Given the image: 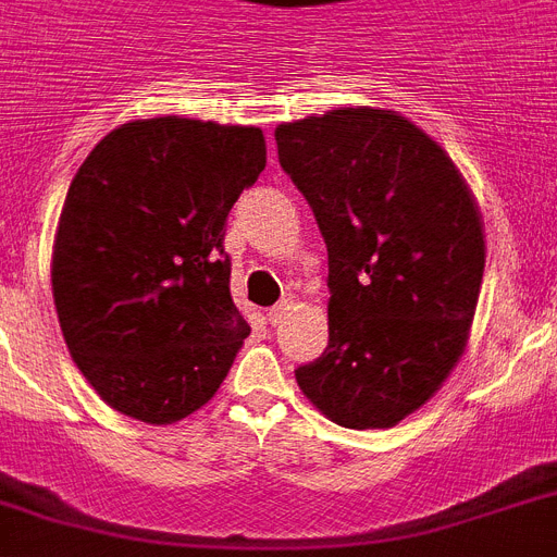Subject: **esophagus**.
Instances as JSON below:
<instances>
[{
  "label": "esophagus",
  "instance_id": "esophagus-1",
  "mask_svg": "<svg viewBox=\"0 0 557 557\" xmlns=\"http://www.w3.org/2000/svg\"><path fill=\"white\" fill-rule=\"evenodd\" d=\"M289 310H293V301H289V298L278 301V305L270 310V324H273V327H278V324H282V321L289 315Z\"/></svg>",
  "mask_w": 557,
  "mask_h": 557
}]
</instances>
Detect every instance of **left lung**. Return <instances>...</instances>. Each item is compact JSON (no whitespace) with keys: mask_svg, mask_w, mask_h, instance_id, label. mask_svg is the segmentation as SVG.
<instances>
[{"mask_svg":"<svg viewBox=\"0 0 557 557\" xmlns=\"http://www.w3.org/2000/svg\"><path fill=\"white\" fill-rule=\"evenodd\" d=\"M275 145L330 268V344L298 367V387L338 426L387 430L467 347L486 261L478 205L438 141L395 110L284 122Z\"/></svg>","mask_w":557,"mask_h":557,"instance_id":"obj_1","label":"left lung"}]
</instances>
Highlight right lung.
Listing matches in <instances>:
<instances>
[{"label":"right lung","instance_id":"obj_1","mask_svg":"<svg viewBox=\"0 0 557 557\" xmlns=\"http://www.w3.org/2000/svg\"><path fill=\"white\" fill-rule=\"evenodd\" d=\"M264 164L259 127L159 116L110 131L73 176L53 305L76 367L122 416L173 424L222 387L250 335L224 224Z\"/></svg>","mask_w":557,"mask_h":557}]
</instances>
